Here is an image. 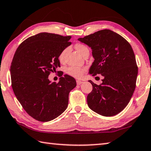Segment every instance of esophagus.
I'll list each match as a JSON object with an SVG mask.
<instances>
[{
    "label": "esophagus",
    "mask_w": 151,
    "mask_h": 151,
    "mask_svg": "<svg viewBox=\"0 0 151 151\" xmlns=\"http://www.w3.org/2000/svg\"><path fill=\"white\" fill-rule=\"evenodd\" d=\"M76 82H77V85H81V84L83 83V81H79V80H77Z\"/></svg>",
    "instance_id": "1"
}]
</instances>
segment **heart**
<instances>
[{"mask_svg": "<svg viewBox=\"0 0 151 151\" xmlns=\"http://www.w3.org/2000/svg\"><path fill=\"white\" fill-rule=\"evenodd\" d=\"M75 49L79 54H80L81 55H83V54L85 52V51L88 50V48L87 47V46H85V45L81 44V43H77L75 45ZM67 51H68V49L66 48V49H64V50H62L61 51V52L60 53V55L58 56V60H60V62H62L64 61ZM85 71V69L83 68L71 66L67 68L66 72L68 75H70L72 77H74L76 78H79L83 76Z\"/></svg>", "mask_w": 151, "mask_h": 151, "instance_id": "heart-1", "label": "heart"}]
</instances>
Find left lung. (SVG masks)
I'll list each match as a JSON object with an SVG mask.
<instances>
[{
    "label": "left lung",
    "instance_id": "1",
    "mask_svg": "<svg viewBox=\"0 0 151 151\" xmlns=\"http://www.w3.org/2000/svg\"><path fill=\"white\" fill-rule=\"evenodd\" d=\"M78 40L92 49L95 60L89 73L104 77L101 85L89 81L93 90L87 95V104L94 112L113 116L128 104L134 92L138 68L130 44L110 29L100 30Z\"/></svg>",
    "mask_w": 151,
    "mask_h": 151
}]
</instances>
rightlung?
Masks as SVG:
<instances>
[{"mask_svg":"<svg viewBox=\"0 0 151 151\" xmlns=\"http://www.w3.org/2000/svg\"><path fill=\"white\" fill-rule=\"evenodd\" d=\"M70 39L40 33L23 41L14 54L10 66L14 93L23 109L36 120H52L67 109L76 79L66 74L56 83L49 76L60 67L58 56L71 45Z\"/></svg>","mask_w":151,"mask_h":151,"instance_id":"obj_1","label":"right lung"}]
</instances>
